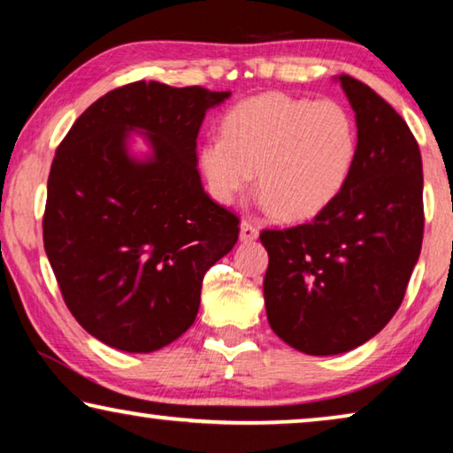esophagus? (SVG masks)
<instances>
[{
    "label": "esophagus",
    "mask_w": 453,
    "mask_h": 453,
    "mask_svg": "<svg viewBox=\"0 0 453 453\" xmlns=\"http://www.w3.org/2000/svg\"><path fill=\"white\" fill-rule=\"evenodd\" d=\"M256 238H258V227H256L252 221H248V219L242 221V224H240V240L242 242H252Z\"/></svg>",
    "instance_id": "34e87169"
}]
</instances>
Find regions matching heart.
<instances>
[{
    "mask_svg": "<svg viewBox=\"0 0 453 453\" xmlns=\"http://www.w3.org/2000/svg\"><path fill=\"white\" fill-rule=\"evenodd\" d=\"M356 126L332 99H296L262 93L235 104L224 118V136L201 146L207 188L229 205L258 188L282 219L315 218L346 187L356 160Z\"/></svg>",
    "mask_w": 453,
    "mask_h": 453,
    "instance_id": "heart-1",
    "label": "heart"
}]
</instances>
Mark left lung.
Returning <instances> with one entry per match:
<instances>
[{"label":"left lung","mask_w":453,"mask_h":453,"mask_svg":"<svg viewBox=\"0 0 453 453\" xmlns=\"http://www.w3.org/2000/svg\"><path fill=\"white\" fill-rule=\"evenodd\" d=\"M340 83L357 126L346 187L307 224L260 234L270 327L311 356L362 346L393 319L425 226L421 152L407 121L362 81Z\"/></svg>","instance_id":"8db88e82"}]
</instances>
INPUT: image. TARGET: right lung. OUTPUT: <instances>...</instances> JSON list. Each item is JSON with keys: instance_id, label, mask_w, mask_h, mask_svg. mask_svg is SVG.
I'll return each instance as SVG.
<instances>
[{"instance_id": "right-lung-1", "label": "right lung", "mask_w": 453, "mask_h": 453, "mask_svg": "<svg viewBox=\"0 0 453 453\" xmlns=\"http://www.w3.org/2000/svg\"><path fill=\"white\" fill-rule=\"evenodd\" d=\"M229 91L136 81L81 113L54 154L42 218L60 295L87 334L148 354L183 335L203 276L238 242L240 218L203 191L197 136ZM130 129L153 158L132 161Z\"/></svg>"}]
</instances>
